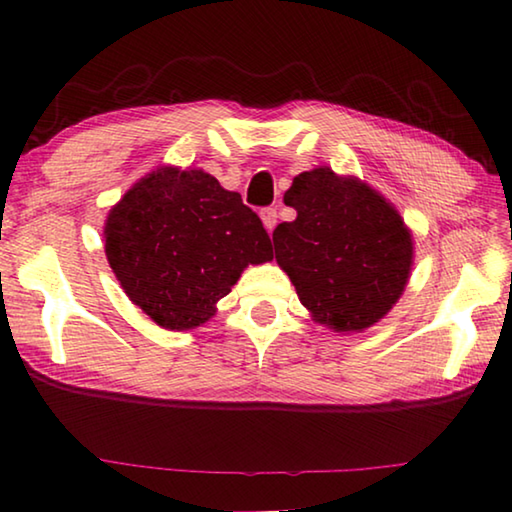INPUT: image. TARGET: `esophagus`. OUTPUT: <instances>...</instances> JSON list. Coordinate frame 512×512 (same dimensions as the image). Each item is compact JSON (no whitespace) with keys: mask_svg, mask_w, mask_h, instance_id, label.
<instances>
[{"mask_svg":"<svg viewBox=\"0 0 512 512\" xmlns=\"http://www.w3.org/2000/svg\"><path fill=\"white\" fill-rule=\"evenodd\" d=\"M259 216H262V223H264V228H266L268 232H273L275 223H277V212L273 210V207H264V210L259 212Z\"/></svg>","mask_w":512,"mask_h":512,"instance_id":"1","label":"esophagus"}]
</instances>
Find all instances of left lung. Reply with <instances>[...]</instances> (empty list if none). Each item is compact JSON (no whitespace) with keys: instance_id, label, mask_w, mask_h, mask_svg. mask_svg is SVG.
Here are the masks:
<instances>
[{"instance_id":"1","label":"left lung","mask_w":512,"mask_h":512,"mask_svg":"<svg viewBox=\"0 0 512 512\" xmlns=\"http://www.w3.org/2000/svg\"><path fill=\"white\" fill-rule=\"evenodd\" d=\"M284 203L298 214L273 230L275 259L311 320L339 334L379 323L413 266V235L397 207L329 167L293 178Z\"/></svg>"}]
</instances>
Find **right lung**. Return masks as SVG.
Instances as JSON below:
<instances>
[{"label":"right lung","mask_w":512,"mask_h":512,"mask_svg":"<svg viewBox=\"0 0 512 512\" xmlns=\"http://www.w3.org/2000/svg\"><path fill=\"white\" fill-rule=\"evenodd\" d=\"M106 257L121 289L155 325L201 327L250 264L273 259L259 216L203 169L146 173L112 205Z\"/></svg>","instance_id":"1"}]
</instances>
